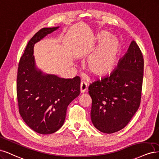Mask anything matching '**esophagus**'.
Instances as JSON below:
<instances>
[{"label": "esophagus", "instance_id": "obj_1", "mask_svg": "<svg viewBox=\"0 0 159 159\" xmlns=\"http://www.w3.org/2000/svg\"><path fill=\"white\" fill-rule=\"evenodd\" d=\"M87 84L85 83L84 81H82L80 83V93H84L87 90Z\"/></svg>", "mask_w": 159, "mask_h": 159}]
</instances>
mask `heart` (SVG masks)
I'll return each mask as SVG.
<instances>
[{"label":"heart","mask_w":159,"mask_h":159,"mask_svg":"<svg viewBox=\"0 0 159 159\" xmlns=\"http://www.w3.org/2000/svg\"><path fill=\"white\" fill-rule=\"evenodd\" d=\"M110 34L102 32L97 35L101 43L99 48L92 54L87 61V67L93 75L103 77L113 72L117 65L120 54L121 45L118 39L110 37Z\"/></svg>","instance_id":"b5f03b06"}]
</instances>
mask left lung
Instances as JSON below:
<instances>
[{"label":"left lung","instance_id":"8db88e82","mask_svg":"<svg viewBox=\"0 0 159 159\" xmlns=\"http://www.w3.org/2000/svg\"><path fill=\"white\" fill-rule=\"evenodd\" d=\"M143 69L142 53L133 40L113 72L90 84V117L97 129L113 134L129 122L140 106Z\"/></svg>","mask_w":159,"mask_h":159}]
</instances>
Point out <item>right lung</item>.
<instances>
[{
    "label": "right lung",
    "instance_id": "1",
    "mask_svg": "<svg viewBox=\"0 0 159 159\" xmlns=\"http://www.w3.org/2000/svg\"><path fill=\"white\" fill-rule=\"evenodd\" d=\"M60 26L43 28L35 34L20 59L17 76L19 112L32 129L52 134L63 126L69 104L80 94V79H62L39 69L34 55V45Z\"/></svg>",
    "mask_w": 159,
    "mask_h": 159
}]
</instances>
